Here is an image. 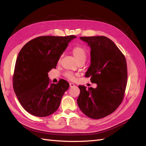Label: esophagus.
<instances>
[{"label": "esophagus", "instance_id": "1", "mask_svg": "<svg viewBox=\"0 0 146 146\" xmlns=\"http://www.w3.org/2000/svg\"><path fill=\"white\" fill-rule=\"evenodd\" d=\"M70 86L71 88H73V87H74V86H75V85L73 83H70Z\"/></svg>", "mask_w": 146, "mask_h": 146}]
</instances>
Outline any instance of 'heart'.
<instances>
[{
  "mask_svg": "<svg viewBox=\"0 0 146 146\" xmlns=\"http://www.w3.org/2000/svg\"><path fill=\"white\" fill-rule=\"evenodd\" d=\"M71 53L73 55L74 58L76 59V60L80 62L82 61H85L86 58V49L81 46H75L71 50ZM65 76L68 79L72 80L75 78L73 73L70 71H67L64 74Z\"/></svg>",
  "mask_w": 146,
  "mask_h": 146,
  "instance_id": "b5f03b06",
  "label": "heart"
}]
</instances>
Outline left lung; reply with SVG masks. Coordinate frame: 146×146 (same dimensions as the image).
I'll return each instance as SVG.
<instances>
[{
    "instance_id": "obj_1",
    "label": "left lung",
    "mask_w": 146,
    "mask_h": 146,
    "mask_svg": "<svg viewBox=\"0 0 146 146\" xmlns=\"http://www.w3.org/2000/svg\"><path fill=\"white\" fill-rule=\"evenodd\" d=\"M91 48V64L85 77L96 88L80 85L77 104L82 112L94 119L113 113L122 103L127 85V68L124 55L105 36L80 37Z\"/></svg>"
}]
</instances>
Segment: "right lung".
Masks as SVG:
<instances>
[{"label":"right lung","mask_w":146,"mask_h":146,"mask_svg":"<svg viewBox=\"0 0 146 146\" xmlns=\"http://www.w3.org/2000/svg\"><path fill=\"white\" fill-rule=\"evenodd\" d=\"M75 36H39L27 42L19 52L13 75V88L23 107L36 117L55 112L70 86L66 80L51 84L49 72L56 66Z\"/></svg>","instance_id":"obj_1"}]
</instances>
